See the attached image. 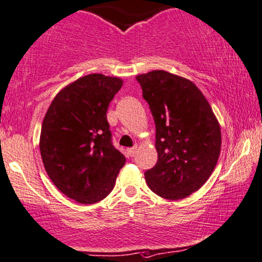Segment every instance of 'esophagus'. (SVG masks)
<instances>
[{"mask_svg":"<svg viewBox=\"0 0 262 262\" xmlns=\"http://www.w3.org/2000/svg\"><path fill=\"white\" fill-rule=\"evenodd\" d=\"M127 154H128V156H130V157H133V156L137 154V146H134V147H132V148H128Z\"/></svg>","mask_w":262,"mask_h":262,"instance_id":"34e87169","label":"esophagus"}]
</instances>
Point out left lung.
<instances>
[{"instance_id":"1","label":"left lung","mask_w":262,"mask_h":262,"mask_svg":"<svg viewBox=\"0 0 262 262\" xmlns=\"http://www.w3.org/2000/svg\"><path fill=\"white\" fill-rule=\"evenodd\" d=\"M156 124L157 163L145 171L151 191L167 200L190 196L217 163L221 132L209 102L188 79L155 70L137 76Z\"/></svg>"}]
</instances>
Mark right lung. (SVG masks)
Instances as JSON below:
<instances>
[{
  "mask_svg": "<svg viewBox=\"0 0 262 262\" xmlns=\"http://www.w3.org/2000/svg\"><path fill=\"white\" fill-rule=\"evenodd\" d=\"M123 81L92 74L66 85L42 123L39 151L46 171L65 196L82 204L104 200L125 157L112 145L106 112Z\"/></svg>",
  "mask_w": 262,
  "mask_h": 262,
  "instance_id": "1",
  "label": "right lung"
}]
</instances>
